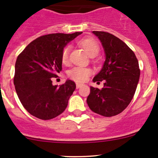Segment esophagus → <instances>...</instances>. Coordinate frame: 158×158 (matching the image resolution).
<instances>
[{
  "instance_id": "34e87169",
  "label": "esophagus",
  "mask_w": 158,
  "mask_h": 158,
  "mask_svg": "<svg viewBox=\"0 0 158 158\" xmlns=\"http://www.w3.org/2000/svg\"><path fill=\"white\" fill-rule=\"evenodd\" d=\"M82 84L79 83V82H77V83H76V88H77V89L80 88V87L82 86Z\"/></svg>"
}]
</instances>
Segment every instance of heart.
I'll return each instance as SVG.
<instances>
[{
  "label": "heart",
  "instance_id": "heart-1",
  "mask_svg": "<svg viewBox=\"0 0 158 158\" xmlns=\"http://www.w3.org/2000/svg\"><path fill=\"white\" fill-rule=\"evenodd\" d=\"M79 44L85 50V52L89 54V56H96L99 51V47H98V44L94 40L90 39H84L79 42ZM70 51V46H66L63 49L61 55V60L63 63L66 64L69 61V54ZM92 74V69L89 68L84 67H74L72 69L69 70L68 72V76L73 80L79 82H85L88 79L89 76Z\"/></svg>",
  "mask_w": 158,
  "mask_h": 158
}]
</instances>
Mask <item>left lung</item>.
Listing matches in <instances>:
<instances>
[{
    "instance_id": "1",
    "label": "left lung",
    "mask_w": 158,
    "mask_h": 158,
    "mask_svg": "<svg viewBox=\"0 0 158 158\" xmlns=\"http://www.w3.org/2000/svg\"><path fill=\"white\" fill-rule=\"evenodd\" d=\"M104 49V64L93 82L105 81L102 89L90 87L87 98L89 109L105 117H111L124 111L133 98L140 78L136 56L126 44L114 35L92 31Z\"/></svg>"
}]
</instances>
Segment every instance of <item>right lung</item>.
Masks as SVG:
<instances>
[{"mask_svg": "<svg viewBox=\"0 0 158 158\" xmlns=\"http://www.w3.org/2000/svg\"><path fill=\"white\" fill-rule=\"evenodd\" d=\"M82 33L44 35L32 41L18 56L14 83L20 102L30 114L49 120L66 109L76 84L67 79L59 87L52 85L51 78L61 72L63 49Z\"/></svg>", "mask_w": 158, "mask_h": 158, "instance_id": "right-lung-1", "label": "right lung"}]
</instances>
